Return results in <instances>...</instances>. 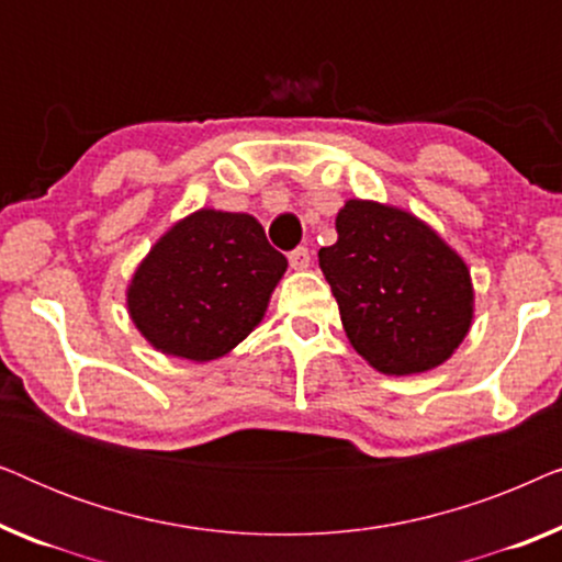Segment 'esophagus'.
I'll return each mask as SVG.
<instances>
[{"mask_svg":"<svg viewBox=\"0 0 562 562\" xmlns=\"http://www.w3.org/2000/svg\"><path fill=\"white\" fill-rule=\"evenodd\" d=\"M310 250L306 248H296V250H291L289 252V263H291V268H294V271H306V268H310Z\"/></svg>","mask_w":562,"mask_h":562,"instance_id":"obj_1","label":"esophagus"}]
</instances>
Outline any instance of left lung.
I'll return each mask as SVG.
<instances>
[{
    "instance_id": "8db88e82",
    "label": "left lung",
    "mask_w": 562,
    "mask_h": 562,
    "mask_svg": "<svg viewBox=\"0 0 562 562\" xmlns=\"http://www.w3.org/2000/svg\"><path fill=\"white\" fill-rule=\"evenodd\" d=\"M335 229L319 268L358 356L383 375L442 366L473 325L475 291L460 252L417 214L373 199H348Z\"/></svg>"
}]
</instances>
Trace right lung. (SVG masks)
<instances>
[{
	"instance_id": "1",
	"label": "right lung",
	"mask_w": 562,
	"mask_h": 562,
	"mask_svg": "<svg viewBox=\"0 0 562 562\" xmlns=\"http://www.w3.org/2000/svg\"><path fill=\"white\" fill-rule=\"evenodd\" d=\"M286 258L245 212L212 206L173 222L127 283V314L164 356L210 363L266 317Z\"/></svg>"
}]
</instances>
